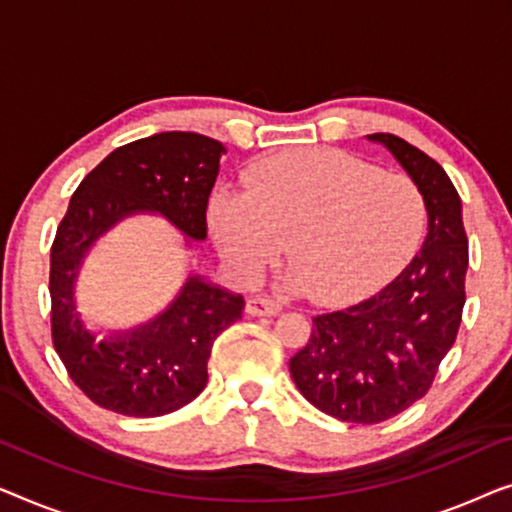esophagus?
<instances>
[{
    "instance_id": "1",
    "label": "esophagus",
    "mask_w": 512,
    "mask_h": 512,
    "mask_svg": "<svg viewBox=\"0 0 512 512\" xmlns=\"http://www.w3.org/2000/svg\"><path fill=\"white\" fill-rule=\"evenodd\" d=\"M279 310H282V305L268 296H254L247 300V312L251 317H275Z\"/></svg>"
}]
</instances>
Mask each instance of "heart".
Returning <instances> with one entry per match:
<instances>
[{
  "instance_id": "heart-1",
  "label": "heart",
  "mask_w": 512,
  "mask_h": 512,
  "mask_svg": "<svg viewBox=\"0 0 512 512\" xmlns=\"http://www.w3.org/2000/svg\"><path fill=\"white\" fill-rule=\"evenodd\" d=\"M207 221L221 256L256 279L286 240V284L321 305H340L382 284L412 256L426 202L403 174L338 149L272 156L247 174V191L219 188Z\"/></svg>"
}]
</instances>
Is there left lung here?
Listing matches in <instances>:
<instances>
[{"label":"left lung","mask_w":512,"mask_h":512,"mask_svg":"<svg viewBox=\"0 0 512 512\" xmlns=\"http://www.w3.org/2000/svg\"><path fill=\"white\" fill-rule=\"evenodd\" d=\"M368 142L382 144L422 191L424 244L375 296L314 317L310 340L289 361L300 394L352 424H380L429 391L457 340L468 268L461 198L447 172L389 132L368 135Z\"/></svg>","instance_id":"8db88e82"}]
</instances>
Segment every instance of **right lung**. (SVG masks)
Returning a JSON list of instances; mask_svg holds the SVG:
<instances>
[{"label": "right lung", "instance_id": "obj_1", "mask_svg": "<svg viewBox=\"0 0 512 512\" xmlns=\"http://www.w3.org/2000/svg\"><path fill=\"white\" fill-rule=\"evenodd\" d=\"M226 146L198 132H156L111 151L76 188L51 247L55 352L90 401L125 417H160L191 403L207 384L212 345L242 319L240 293L186 277L172 303L144 324L90 328L76 282L97 240L137 214H158L184 235L207 237V200Z\"/></svg>", "mask_w": 512, "mask_h": 512}]
</instances>
